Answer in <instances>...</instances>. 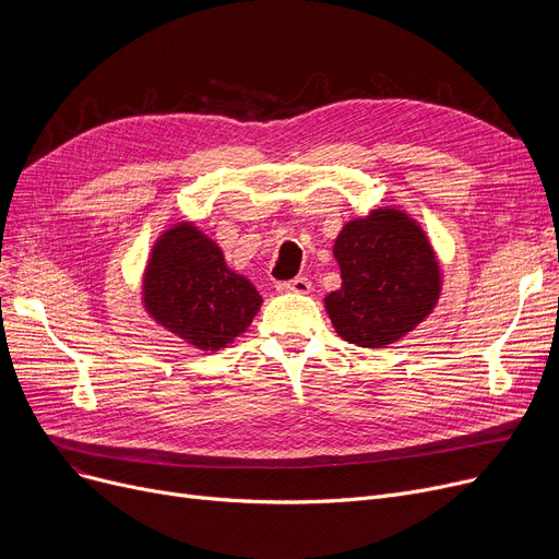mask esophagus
Wrapping results in <instances>:
<instances>
[{"label":"esophagus","instance_id":"34e87169","mask_svg":"<svg viewBox=\"0 0 559 559\" xmlns=\"http://www.w3.org/2000/svg\"><path fill=\"white\" fill-rule=\"evenodd\" d=\"M276 289L283 292V295H287V292H295V295H308V292L312 289V283L306 276H297V278H292L287 283L276 285Z\"/></svg>","mask_w":559,"mask_h":559}]
</instances>
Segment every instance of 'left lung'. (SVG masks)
<instances>
[{"mask_svg": "<svg viewBox=\"0 0 559 559\" xmlns=\"http://www.w3.org/2000/svg\"><path fill=\"white\" fill-rule=\"evenodd\" d=\"M342 285L324 299L335 333L385 348L413 333L442 295V264L421 224L401 209H376L337 233Z\"/></svg>", "mask_w": 559, "mask_h": 559, "instance_id": "8db88e82", "label": "left lung"}]
</instances>
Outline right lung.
<instances>
[{
	"label": "right lung",
	"mask_w": 559,
	"mask_h": 559,
	"mask_svg": "<svg viewBox=\"0 0 559 559\" xmlns=\"http://www.w3.org/2000/svg\"><path fill=\"white\" fill-rule=\"evenodd\" d=\"M142 306L158 326L199 350L226 348L262 306L255 285L192 222L165 228L142 272Z\"/></svg>",
	"instance_id": "right-lung-1"
}]
</instances>
